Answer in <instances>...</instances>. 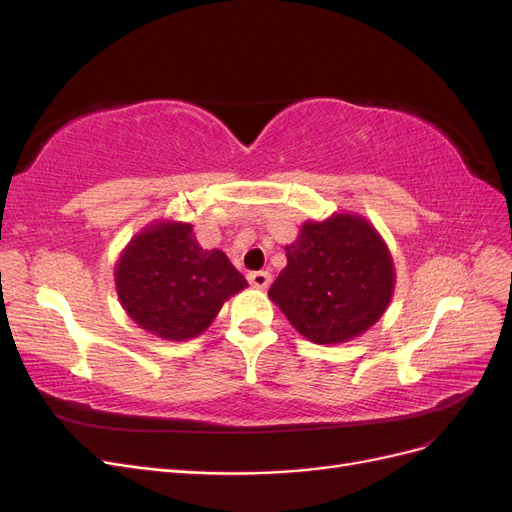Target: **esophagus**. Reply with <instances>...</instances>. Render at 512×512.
Returning <instances> with one entry per match:
<instances>
[{
	"instance_id": "obj_1",
	"label": "esophagus",
	"mask_w": 512,
	"mask_h": 512,
	"mask_svg": "<svg viewBox=\"0 0 512 512\" xmlns=\"http://www.w3.org/2000/svg\"><path fill=\"white\" fill-rule=\"evenodd\" d=\"M250 284L256 288H267L271 284V273L269 271H254L250 273Z\"/></svg>"
}]
</instances>
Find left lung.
Listing matches in <instances>:
<instances>
[{
  "mask_svg": "<svg viewBox=\"0 0 512 512\" xmlns=\"http://www.w3.org/2000/svg\"><path fill=\"white\" fill-rule=\"evenodd\" d=\"M288 265L269 288L290 324L316 344L365 333L391 301L395 271L374 226L337 213L307 222L286 245Z\"/></svg>",
  "mask_w": 512,
  "mask_h": 512,
  "instance_id": "obj_1",
  "label": "left lung"
}]
</instances>
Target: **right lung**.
<instances>
[{
	"label": "right lung",
	"mask_w": 512,
	"mask_h": 512,
	"mask_svg": "<svg viewBox=\"0 0 512 512\" xmlns=\"http://www.w3.org/2000/svg\"><path fill=\"white\" fill-rule=\"evenodd\" d=\"M115 282L130 318L164 339L203 333L222 303L247 286L222 250H203L190 224H156L121 256Z\"/></svg>",
	"instance_id": "1"
}]
</instances>
